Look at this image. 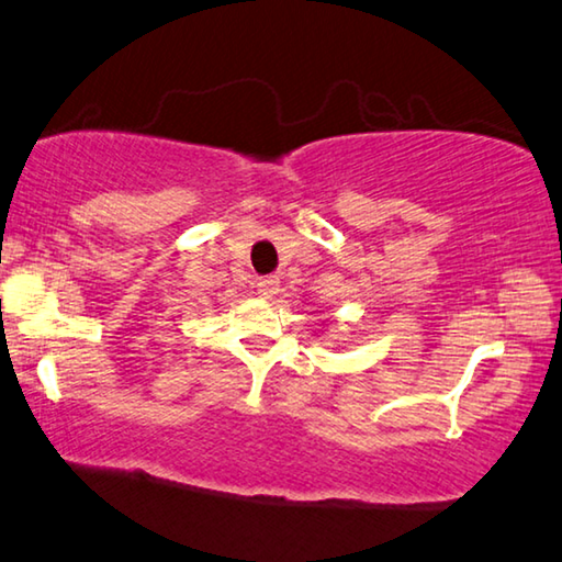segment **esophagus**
<instances>
[{
  "label": "esophagus",
  "mask_w": 562,
  "mask_h": 562,
  "mask_svg": "<svg viewBox=\"0 0 562 562\" xmlns=\"http://www.w3.org/2000/svg\"><path fill=\"white\" fill-rule=\"evenodd\" d=\"M279 276H261L259 281H256V293H259L261 299H273L276 293H279Z\"/></svg>",
  "instance_id": "esophagus-1"
}]
</instances>
